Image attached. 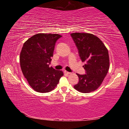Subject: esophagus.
Wrapping results in <instances>:
<instances>
[{
  "instance_id": "esophagus-1",
  "label": "esophagus",
  "mask_w": 129,
  "mask_h": 129,
  "mask_svg": "<svg viewBox=\"0 0 129 129\" xmlns=\"http://www.w3.org/2000/svg\"><path fill=\"white\" fill-rule=\"evenodd\" d=\"M64 73L68 74V75H69V74H71V72H68L67 71H64Z\"/></svg>"
}]
</instances>
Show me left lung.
Instances as JSON below:
<instances>
[{"mask_svg":"<svg viewBox=\"0 0 129 129\" xmlns=\"http://www.w3.org/2000/svg\"><path fill=\"white\" fill-rule=\"evenodd\" d=\"M71 35L77 47L85 75L77 73L79 81L74 88L80 92L87 93L99 88L109 69L108 51L104 44L95 35L86 33H73Z\"/></svg>","mask_w":129,"mask_h":129,"instance_id":"1","label":"left lung"}]
</instances>
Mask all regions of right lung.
Wrapping results in <instances>:
<instances>
[{
	"label": "right lung",
	"instance_id": "right-lung-1",
	"mask_svg": "<svg viewBox=\"0 0 129 129\" xmlns=\"http://www.w3.org/2000/svg\"><path fill=\"white\" fill-rule=\"evenodd\" d=\"M61 37L58 34H38L24 43L20 54L21 71L29 85L38 92L53 90L64 75L61 71L49 67L56 42Z\"/></svg>",
	"mask_w": 129,
	"mask_h": 129
}]
</instances>
